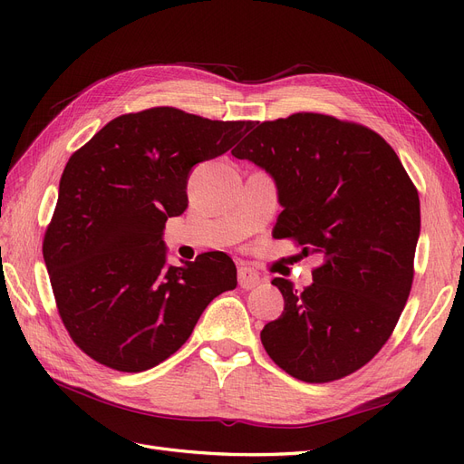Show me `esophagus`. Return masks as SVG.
I'll return each instance as SVG.
<instances>
[{
	"label": "esophagus",
	"instance_id": "obj_1",
	"mask_svg": "<svg viewBox=\"0 0 464 464\" xmlns=\"http://www.w3.org/2000/svg\"><path fill=\"white\" fill-rule=\"evenodd\" d=\"M237 283H240L242 288L251 290L261 283V276L256 269H251V266H240V269H237Z\"/></svg>",
	"mask_w": 464,
	"mask_h": 464
}]
</instances>
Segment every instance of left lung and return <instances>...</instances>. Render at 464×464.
I'll use <instances>...</instances> for the list:
<instances>
[{"label":"left lung","mask_w":464,"mask_h":464,"mask_svg":"<svg viewBox=\"0 0 464 464\" xmlns=\"http://www.w3.org/2000/svg\"><path fill=\"white\" fill-rule=\"evenodd\" d=\"M232 154L269 174L283 213L273 236L319 256L314 283L273 278L285 312L261 343L307 383L360 370L395 329L412 286L418 191L383 137L323 114L263 121Z\"/></svg>","instance_id":"1"}]
</instances>
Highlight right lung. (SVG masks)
Segmentation results:
<instances>
[{
  "label": "right lung",
  "instance_id": "add662e5",
  "mask_svg": "<svg viewBox=\"0 0 464 464\" xmlns=\"http://www.w3.org/2000/svg\"><path fill=\"white\" fill-rule=\"evenodd\" d=\"M251 128L150 108L111 120L69 159L42 251L82 353L118 372L150 370L189 339L218 294L236 288L227 254L174 266L162 236L166 220L188 208L193 168Z\"/></svg>",
  "mask_w": 464,
  "mask_h": 464
}]
</instances>
